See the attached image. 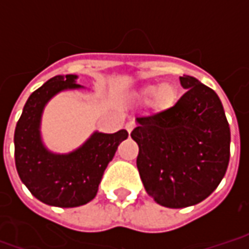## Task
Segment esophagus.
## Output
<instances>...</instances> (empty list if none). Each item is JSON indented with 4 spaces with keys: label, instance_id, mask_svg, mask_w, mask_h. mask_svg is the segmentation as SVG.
I'll return each mask as SVG.
<instances>
[{
    "label": "esophagus",
    "instance_id": "34e87169",
    "mask_svg": "<svg viewBox=\"0 0 249 249\" xmlns=\"http://www.w3.org/2000/svg\"><path fill=\"white\" fill-rule=\"evenodd\" d=\"M135 126H136V124L135 123H133V121H129V123H128V124L125 125V128H126V130H128V133H132V130L135 129Z\"/></svg>",
    "mask_w": 249,
    "mask_h": 249
}]
</instances>
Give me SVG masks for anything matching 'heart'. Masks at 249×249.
Instances as JSON below:
<instances>
[{
  "instance_id": "obj_1",
  "label": "heart",
  "mask_w": 249,
  "mask_h": 249,
  "mask_svg": "<svg viewBox=\"0 0 249 249\" xmlns=\"http://www.w3.org/2000/svg\"><path fill=\"white\" fill-rule=\"evenodd\" d=\"M153 96V105L160 110L172 108L178 98V89L175 84L171 82H162L159 87L157 85H146L141 88L137 97L149 98Z\"/></svg>"
}]
</instances>
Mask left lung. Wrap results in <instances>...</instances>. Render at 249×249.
<instances>
[{
  "instance_id": "left-lung-1",
  "label": "left lung",
  "mask_w": 249,
  "mask_h": 249,
  "mask_svg": "<svg viewBox=\"0 0 249 249\" xmlns=\"http://www.w3.org/2000/svg\"><path fill=\"white\" fill-rule=\"evenodd\" d=\"M187 92L172 108L137 117L132 139L146 193L168 208L203 201L230 162V124L219 96L195 77H180Z\"/></svg>"
}]
</instances>
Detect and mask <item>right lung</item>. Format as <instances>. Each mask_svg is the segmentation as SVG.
<instances>
[{
    "mask_svg": "<svg viewBox=\"0 0 249 249\" xmlns=\"http://www.w3.org/2000/svg\"><path fill=\"white\" fill-rule=\"evenodd\" d=\"M77 76H54L30 94L14 130V161L21 181L42 203L71 208L94 198L104 171L117 146L128 137L121 129L112 135L93 133L69 155H53L42 145L40 120L45 104L64 89L80 88Z\"/></svg>",
    "mask_w": 249,
    "mask_h": 249,
    "instance_id": "obj_1",
    "label": "right lung"
}]
</instances>
